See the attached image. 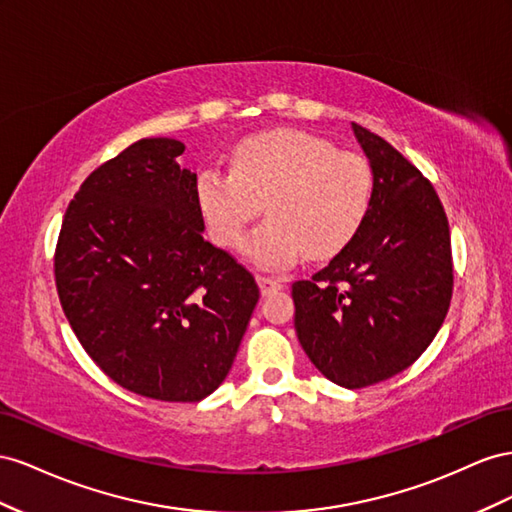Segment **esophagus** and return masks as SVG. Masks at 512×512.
I'll return each mask as SVG.
<instances>
[{
    "label": "esophagus",
    "mask_w": 512,
    "mask_h": 512,
    "mask_svg": "<svg viewBox=\"0 0 512 512\" xmlns=\"http://www.w3.org/2000/svg\"><path fill=\"white\" fill-rule=\"evenodd\" d=\"M257 283H259V289L264 296L274 294V291H279L283 287V283L279 279H274V276H264V274L257 276Z\"/></svg>",
    "instance_id": "esophagus-1"
}]
</instances>
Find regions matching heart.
<instances>
[{
  "label": "heart",
  "instance_id": "heart-1",
  "mask_svg": "<svg viewBox=\"0 0 512 512\" xmlns=\"http://www.w3.org/2000/svg\"><path fill=\"white\" fill-rule=\"evenodd\" d=\"M375 175L367 158L304 130L279 128L242 139L231 171L203 169L195 197L212 236L238 246L261 212L268 218L242 244L261 268L328 259L356 238L371 212Z\"/></svg>",
  "mask_w": 512,
  "mask_h": 512
}]
</instances>
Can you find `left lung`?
<instances>
[{
    "instance_id": "left-lung-1",
    "label": "left lung",
    "mask_w": 512,
    "mask_h": 512,
    "mask_svg": "<svg viewBox=\"0 0 512 512\" xmlns=\"http://www.w3.org/2000/svg\"><path fill=\"white\" fill-rule=\"evenodd\" d=\"M375 175L356 238L291 285L306 356L330 382L367 388L405 371L442 328L452 296L450 229L440 197L410 160L352 124Z\"/></svg>"
}]
</instances>
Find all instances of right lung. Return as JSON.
I'll return each mask as SVG.
<instances>
[{"instance_id": "1", "label": "right lung", "mask_w": 512, "mask_h": 512, "mask_svg": "<svg viewBox=\"0 0 512 512\" xmlns=\"http://www.w3.org/2000/svg\"><path fill=\"white\" fill-rule=\"evenodd\" d=\"M184 143L128 145L87 175L55 248L70 328L115 384L156 401L206 399L259 300L253 274L203 240Z\"/></svg>"}]
</instances>
